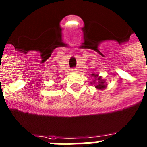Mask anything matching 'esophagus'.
Here are the masks:
<instances>
[{"mask_svg": "<svg viewBox=\"0 0 147 147\" xmlns=\"http://www.w3.org/2000/svg\"><path fill=\"white\" fill-rule=\"evenodd\" d=\"M72 71H73L74 73H77L78 72V69H76V68H74V69H72Z\"/></svg>", "mask_w": 147, "mask_h": 147, "instance_id": "esophagus-1", "label": "esophagus"}]
</instances>
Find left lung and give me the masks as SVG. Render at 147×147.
<instances>
[{
    "label": "left lung",
    "mask_w": 147,
    "mask_h": 147,
    "mask_svg": "<svg viewBox=\"0 0 147 147\" xmlns=\"http://www.w3.org/2000/svg\"><path fill=\"white\" fill-rule=\"evenodd\" d=\"M92 76H94L95 80L93 81V82H91L92 84L95 85V88L97 89H104L107 86V84L105 83V81L101 78L100 76H98V75H95V74H92Z\"/></svg>",
    "instance_id": "left-lung-1"
}]
</instances>
